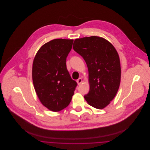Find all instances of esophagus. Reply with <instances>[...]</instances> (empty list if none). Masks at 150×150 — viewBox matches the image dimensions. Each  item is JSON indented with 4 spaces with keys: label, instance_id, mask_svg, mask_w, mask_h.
Segmentation results:
<instances>
[{
    "label": "esophagus",
    "instance_id": "34e87169",
    "mask_svg": "<svg viewBox=\"0 0 150 150\" xmlns=\"http://www.w3.org/2000/svg\"><path fill=\"white\" fill-rule=\"evenodd\" d=\"M82 82H83V80H82V79L81 78H79L77 80V83H78V84L79 85H80V84H81Z\"/></svg>",
    "mask_w": 150,
    "mask_h": 150
}]
</instances>
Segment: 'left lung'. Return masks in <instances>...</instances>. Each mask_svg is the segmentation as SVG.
I'll return each mask as SVG.
<instances>
[{"instance_id": "obj_1", "label": "left lung", "mask_w": 150, "mask_h": 150, "mask_svg": "<svg viewBox=\"0 0 150 150\" xmlns=\"http://www.w3.org/2000/svg\"><path fill=\"white\" fill-rule=\"evenodd\" d=\"M73 49L84 58L88 69L90 89L84 98L96 108L106 107L114 98L120 83L117 51L107 40L96 36L76 39Z\"/></svg>"}]
</instances>
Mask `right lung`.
I'll list each match as a JSON object with an SVG mask.
<instances>
[{
	"mask_svg": "<svg viewBox=\"0 0 150 150\" xmlns=\"http://www.w3.org/2000/svg\"><path fill=\"white\" fill-rule=\"evenodd\" d=\"M72 39H57L45 43L34 58L32 76L36 94L41 103L57 112L67 107L77 86L66 67V58Z\"/></svg>",
	"mask_w": 150,
	"mask_h": 150,
	"instance_id": "right-lung-1",
	"label": "right lung"
}]
</instances>
